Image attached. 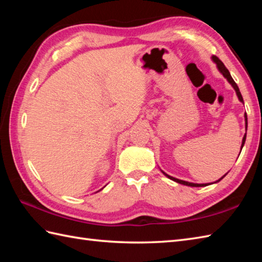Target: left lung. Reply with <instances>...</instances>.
I'll use <instances>...</instances> for the list:
<instances>
[{
    "label": "left lung",
    "instance_id": "8db88e82",
    "mask_svg": "<svg viewBox=\"0 0 262 262\" xmlns=\"http://www.w3.org/2000/svg\"><path fill=\"white\" fill-rule=\"evenodd\" d=\"M211 58H213L214 62L217 64V68H219L221 73L226 77V80L231 83L233 88H234V90H235V92H236V94H237V97H238V100H240L241 102H243V98H242V96H241V92H240V90H238V86H237L236 83L234 82V80L232 79V76H231V74H230L229 70H227V69L225 68V65L223 64V62H222V60H221L219 57L215 56V55H214V56L211 57ZM244 117H246V127H248V117H247V114L244 115ZM246 137H247V135H244L243 140H242V147H243V145H244V143H246ZM241 149H242V148H241ZM163 173H164V172H163ZM164 174H165L166 177H168L169 179L173 180V181H176V182H178V183H181V185H185V186H189V187H205V186H208V183H202V185H199V183H192V182H187V181H183V180H179V179H177V178L168 176L166 173H164ZM223 178H224V177H222L221 179L217 180L216 182L221 181L222 179H223Z\"/></svg>",
    "mask_w": 262,
    "mask_h": 262
}]
</instances>
